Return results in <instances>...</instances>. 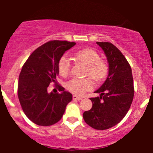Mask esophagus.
Listing matches in <instances>:
<instances>
[{
    "mask_svg": "<svg viewBox=\"0 0 153 153\" xmlns=\"http://www.w3.org/2000/svg\"><path fill=\"white\" fill-rule=\"evenodd\" d=\"M72 98H73V100H78V101H80V100L82 99L81 97H79L78 96V95H74L73 96H72Z\"/></svg>",
    "mask_w": 153,
    "mask_h": 153,
    "instance_id": "obj_1",
    "label": "esophagus"
}]
</instances>
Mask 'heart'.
Listing matches in <instances>:
<instances>
[{
	"label": "heart",
	"instance_id": "obj_1",
	"mask_svg": "<svg viewBox=\"0 0 153 153\" xmlns=\"http://www.w3.org/2000/svg\"><path fill=\"white\" fill-rule=\"evenodd\" d=\"M75 55L77 59L88 66L86 75L92 77L96 82H101L106 78L109 67L105 61L100 59V55L96 51L90 48H86L78 51ZM58 69L62 76H67L69 73L70 62L65 55L61 57L58 61ZM93 85V81L91 78H73L67 82L66 87L72 93L81 95L86 91L90 90Z\"/></svg>",
	"mask_w": 153,
	"mask_h": 153
}]
</instances>
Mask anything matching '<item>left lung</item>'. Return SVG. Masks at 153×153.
I'll return each mask as SVG.
<instances>
[{
    "label": "left lung",
    "mask_w": 153,
    "mask_h": 153,
    "mask_svg": "<svg viewBox=\"0 0 153 153\" xmlns=\"http://www.w3.org/2000/svg\"><path fill=\"white\" fill-rule=\"evenodd\" d=\"M102 48L109 64L105 82L95 91L101 95L89 99L92 107L83 114L85 122L98 130L118 124L130 108L134 97L132 69L124 55L109 42H96Z\"/></svg>",
    "instance_id": "left-lung-1"
}]
</instances>
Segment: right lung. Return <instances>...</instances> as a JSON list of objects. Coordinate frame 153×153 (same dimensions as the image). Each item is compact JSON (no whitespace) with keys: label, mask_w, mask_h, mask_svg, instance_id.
Listing matches in <instances>:
<instances>
[{"label":"right lung","mask_w":153,"mask_h":153,"mask_svg":"<svg viewBox=\"0 0 153 153\" xmlns=\"http://www.w3.org/2000/svg\"><path fill=\"white\" fill-rule=\"evenodd\" d=\"M67 41H50L37 48L28 58L18 78V95L23 111L39 126H51L60 121L72 95L58 85L61 93H48L56 84L58 63L66 51L75 45Z\"/></svg>","instance_id":"obj_1"}]
</instances>
